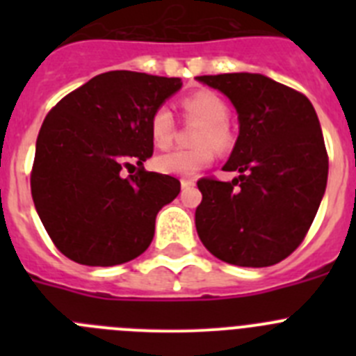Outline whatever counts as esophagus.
Here are the masks:
<instances>
[{
	"instance_id": "esophagus-1",
	"label": "esophagus",
	"mask_w": 356,
	"mask_h": 356,
	"mask_svg": "<svg viewBox=\"0 0 356 356\" xmlns=\"http://www.w3.org/2000/svg\"><path fill=\"white\" fill-rule=\"evenodd\" d=\"M181 188H188V187H194V184H196V181L194 180H188V178H181Z\"/></svg>"
}]
</instances>
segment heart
I'll use <instances>...</instances> for the list:
<instances>
[{
    "mask_svg": "<svg viewBox=\"0 0 356 356\" xmlns=\"http://www.w3.org/2000/svg\"><path fill=\"white\" fill-rule=\"evenodd\" d=\"M185 114L201 127L194 135L193 149H175L156 156L155 168L163 175L194 176L216 159V149L226 151L234 144V131L228 124L229 110L221 97L210 90H197L181 102ZM175 119L171 110L159 108L149 118V135L156 147H168L172 143Z\"/></svg>",
    "mask_w": 356,
    "mask_h": 356,
    "instance_id": "1",
    "label": "heart"
}]
</instances>
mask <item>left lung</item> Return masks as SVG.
I'll list each match as a JSON object with an SVG mask.
<instances>
[{"mask_svg":"<svg viewBox=\"0 0 356 356\" xmlns=\"http://www.w3.org/2000/svg\"><path fill=\"white\" fill-rule=\"evenodd\" d=\"M221 90L238 114V137L225 171L201 178L196 229L207 250L242 267L275 266L300 246L328 180L319 119L305 94L264 74L197 76Z\"/></svg>","mask_w":356,"mask_h":356,"instance_id":"1","label":"left lung"}]
</instances>
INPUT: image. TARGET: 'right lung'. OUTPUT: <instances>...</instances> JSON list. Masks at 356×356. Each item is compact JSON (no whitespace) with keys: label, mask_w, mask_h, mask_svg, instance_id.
<instances>
[{"label":"right lung","mask_w":356,"mask_h":356,"mask_svg":"<svg viewBox=\"0 0 356 356\" xmlns=\"http://www.w3.org/2000/svg\"><path fill=\"white\" fill-rule=\"evenodd\" d=\"M180 78L108 71L69 92L40 127L31 197L53 244L83 266L137 259L155 235L159 210L180 181L149 172L151 114L180 90ZM138 163L124 179L122 169Z\"/></svg>","instance_id":"1"}]
</instances>
